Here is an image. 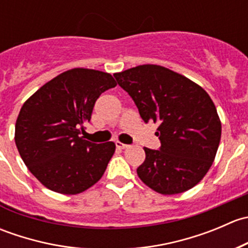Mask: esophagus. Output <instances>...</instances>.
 Wrapping results in <instances>:
<instances>
[{
  "mask_svg": "<svg viewBox=\"0 0 248 248\" xmlns=\"http://www.w3.org/2000/svg\"><path fill=\"white\" fill-rule=\"evenodd\" d=\"M116 147L117 149L124 150V149H127V147H128V145L124 144V142H121V141H116Z\"/></svg>",
  "mask_w": 248,
  "mask_h": 248,
  "instance_id": "1",
  "label": "esophagus"
}]
</instances>
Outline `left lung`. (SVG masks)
<instances>
[{
    "instance_id": "left-lung-1",
    "label": "left lung",
    "mask_w": 248,
    "mask_h": 248,
    "mask_svg": "<svg viewBox=\"0 0 248 248\" xmlns=\"http://www.w3.org/2000/svg\"><path fill=\"white\" fill-rule=\"evenodd\" d=\"M136 103L145 122L158 124L159 150L144 147L137 169L142 182L157 193H182L201 182L212 166L222 124L207 92L171 69L142 64L114 74Z\"/></svg>"
}]
</instances>
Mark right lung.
I'll return each instance as SVG.
<instances>
[{"instance_id": "1", "label": "right lung", "mask_w": 248, "mask_h": 248, "mask_svg": "<svg viewBox=\"0 0 248 248\" xmlns=\"http://www.w3.org/2000/svg\"><path fill=\"white\" fill-rule=\"evenodd\" d=\"M116 86L111 74L73 68L55 77L24 103L16 124V145L29 170L46 188L79 194L99 181L115 152L112 141L80 137L97 98Z\"/></svg>"}]
</instances>
